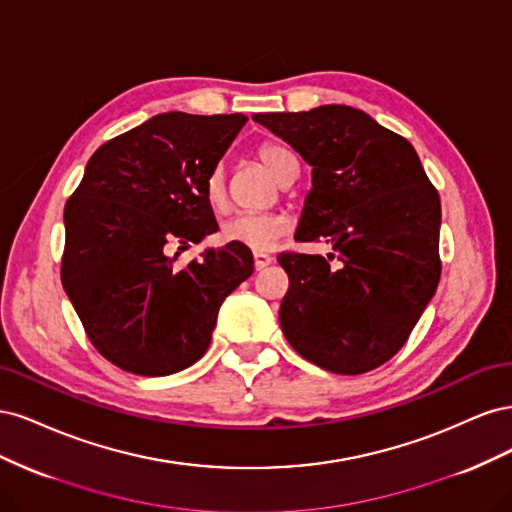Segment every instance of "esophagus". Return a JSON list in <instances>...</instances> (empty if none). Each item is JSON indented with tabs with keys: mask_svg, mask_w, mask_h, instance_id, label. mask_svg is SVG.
Wrapping results in <instances>:
<instances>
[{
	"mask_svg": "<svg viewBox=\"0 0 512 512\" xmlns=\"http://www.w3.org/2000/svg\"><path fill=\"white\" fill-rule=\"evenodd\" d=\"M271 262H273V256H269L265 252H254V267H256V271L267 269Z\"/></svg>",
	"mask_w": 512,
	"mask_h": 512,
	"instance_id": "esophagus-1",
	"label": "esophagus"
}]
</instances>
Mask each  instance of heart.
<instances>
[{"label": "heart", "mask_w": 512, "mask_h": 512, "mask_svg": "<svg viewBox=\"0 0 512 512\" xmlns=\"http://www.w3.org/2000/svg\"><path fill=\"white\" fill-rule=\"evenodd\" d=\"M258 160L265 164L275 179H280L288 162H292V153L277 143H262L258 147ZM205 200L213 209H224L228 200L226 173L222 166L209 170L205 179ZM290 228V220L284 213L273 211H241L228 218L222 228L220 237L226 243H235L250 247V250H269L275 241H280Z\"/></svg>", "instance_id": "obj_1"}]
</instances>
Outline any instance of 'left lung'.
I'll use <instances>...</instances> for the list:
<instances>
[{
  "label": "left lung",
  "instance_id": "left-lung-1",
  "mask_svg": "<svg viewBox=\"0 0 512 512\" xmlns=\"http://www.w3.org/2000/svg\"><path fill=\"white\" fill-rule=\"evenodd\" d=\"M254 121L312 166L294 239L335 250L277 256L290 280L280 307L286 339L333 374L380 367L408 342L440 282L438 190L406 138L359 108L327 104Z\"/></svg>",
  "mask_w": 512,
  "mask_h": 512
}]
</instances>
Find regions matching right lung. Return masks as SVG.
I'll return each instance as SVG.
<instances>
[{"label": "right lung", "instance_id": "1", "mask_svg": "<svg viewBox=\"0 0 512 512\" xmlns=\"http://www.w3.org/2000/svg\"><path fill=\"white\" fill-rule=\"evenodd\" d=\"M247 117L162 113L106 141L68 198L61 284L89 342L123 371L168 376L209 348L220 305L254 273L228 243L179 267L173 250L218 230L205 179Z\"/></svg>", "mask_w": 512, "mask_h": 512}]
</instances>
